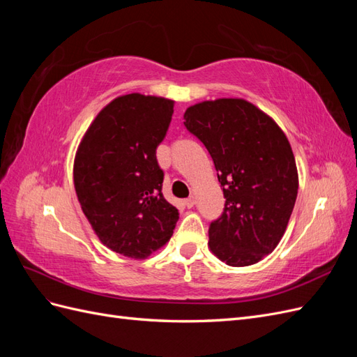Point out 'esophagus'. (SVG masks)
Instances as JSON below:
<instances>
[{
    "label": "esophagus",
    "instance_id": "1",
    "mask_svg": "<svg viewBox=\"0 0 357 357\" xmlns=\"http://www.w3.org/2000/svg\"><path fill=\"white\" fill-rule=\"evenodd\" d=\"M185 205H186V207L188 208H192L193 207V205H195V197H189L188 199H185Z\"/></svg>",
    "mask_w": 357,
    "mask_h": 357
}]
</instances>
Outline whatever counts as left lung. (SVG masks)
Listing matches in <instances>:
<instances>
[{"label":"left lung","mask_w":357,"mask_h":357,"mask_svg":"<svg viewBox=\"0 0 357 357\" xmlns=\"http://www.w3.org/2000/svg\"><path fill=\"white\" fill-rule=\"evenodd\" d=\"M185 126L207 147L226 198L222 215L210 225V250L229 266L262 261L284 235L298 195L287 137L241 98L192 105Z\"/></svg>","instance_id":"8db88e82"}]
</instances>
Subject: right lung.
I'll use <instances>...</instances> for the list:
<instances>
[{"mask_svg":"<svg viewBox=\"0 0 357 357\" xmlns=\"http://www.w3.org/2000/svg\"><path fill=\"white\" fill-rule=\"evenodd\" d=\"M174 101L142 93L117 96L93 119L74 159V188L100 241L113 252L146 259L165 245L178 210L162 195L156 149Z\"/></svg>","mask_w":357,"mask_h":357,"instance_id":"add662e5","label":"right lung"}]
</instances>
